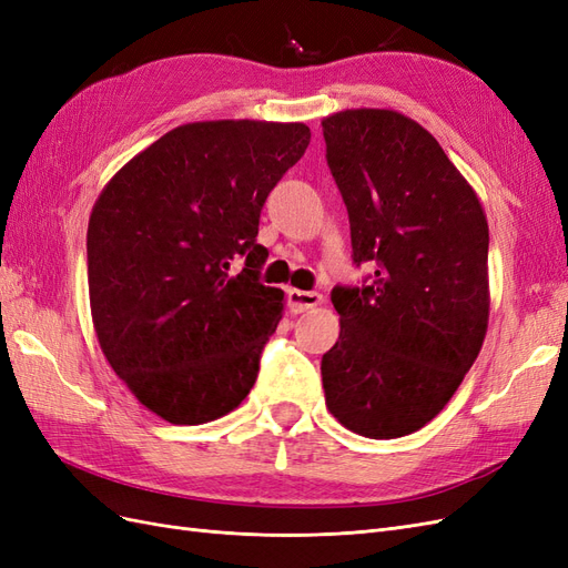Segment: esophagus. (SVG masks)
Returning <instances> with one entry per match:
<instances>
[{
	"label": "esophagus",
	"instance_id": "1",
	"mask_svg": "<svg viewBox=\"0 0 568 568\" xmlns=\"http://www.w3.org/2000/svg\"><path fill=\"white\" fill-rule=\"evenodd\" d=\"M286 301H288V311L294 315H301V313H307V311H313V307H317L322 303V294H317V291L288 288Z\"/></svg>",
	"mask_w": 568,
	"mask_h": 568
}]
</instances>
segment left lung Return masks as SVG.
Returning <instances> with one entry per match:
<instances>
[{
	"label": "left lung",
	"mask_w": 568,
	"mask_h": 568,
	"mask_svg": "<svg viewBox=\"0 0 568 568\" xmlns=\"http://www.w3.org/2000/svg\"><path fill=\"white\" fill-rule=\"evenodd\" d=\"M363 288L336 286L341 334L322 355L326 409L353 434L419 432L459 388L488 332V220L432 132L390 109L322 120Z\"/></svg>",
	"instance_id": "1"
}]
</instances>
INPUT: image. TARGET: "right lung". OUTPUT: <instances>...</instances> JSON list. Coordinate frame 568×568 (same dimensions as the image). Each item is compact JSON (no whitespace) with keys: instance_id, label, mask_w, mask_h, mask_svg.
I'll return each mask as SVG.
<instances>
[{"instance_id":"1","label":"right lung","mask_w":568,"mask_h":568,"mask_svg":"<svg viewBox=\"0 0 568 568\" xmlns=\"http://www.w3.org/2000/svg\"><path fill=\"white\" fill-rule=\"evenodd\" d=\"M307 144L303 123H186L101 189L88 227L94 332L161 419H220L253 388L284 311V291L257 280L267 257L257 222Z\"/></svg>"}]
</instances>
